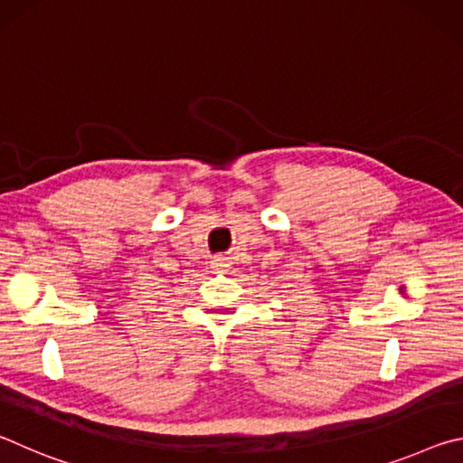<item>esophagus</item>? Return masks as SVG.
Returning a JSON list of instances; mask_svg holds the SVG:
<instances>
[{"mask_svg":"<svg viewBox=\"0 0 463 463\" xmlns=\"http://www.w3.org/2000/svg\"><path fill=\"white\" fill-rule=\"evenodd\" d=\"M229 265H231L229 257L218 255V257H214V260H213V268H214L216 271H226V269H229Z\"/></svg>","mask_w":463,"mask_h":463,"instance_id":"obj_1","label":"esophagus"}]
</instances>
